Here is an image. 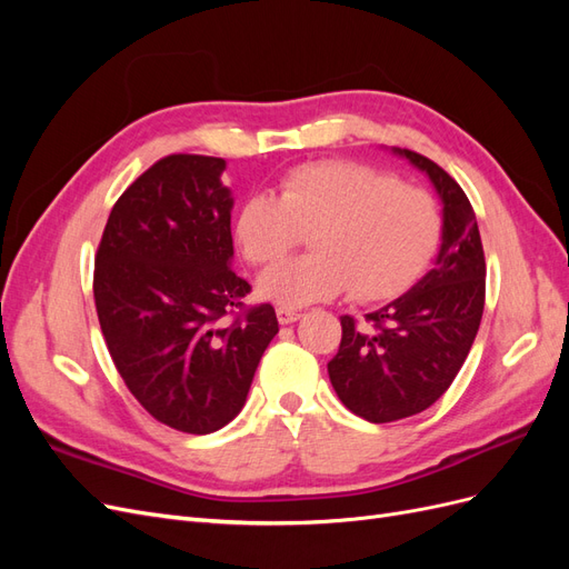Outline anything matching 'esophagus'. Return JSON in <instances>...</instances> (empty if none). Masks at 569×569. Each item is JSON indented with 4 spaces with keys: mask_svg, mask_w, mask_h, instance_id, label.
I'll return each mask as SVG.
<instances>
[{
    "mask_svg": "<svg viewBox=\"0 0 569 569\" xmlns=\"http://www.w3.org/2000/svg\"><path fill=\"white\" fill-rule=\"evenodd\" d=\"M278 320H280V325H291V322H297L299 318H301V313L299 311H295V308H278Z\"/></svg>",
    "mask_w": 569,
    "mask_h": 569,
    "instance_id": "esophagus-1",
    "label": "esophagus"
}]
</instances>
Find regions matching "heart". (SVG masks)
<instances>
[{
  "mask_svg": "<svg viewBox=\"0 0 569 569\" xmlns=\"http://www.w3.org/2000/svg\"><path fill=\"white\" fill-rule=\"evenodd\" d=\"M311 237V256L268 268L258 297L282 308L330 301L351 289L358 301L399 297L439 247L441 211L420 187L356 161L291 168L278 197L253 192L239 203L234 239L253 266H270Z\"/></svg>",
  "mask_w": 569,
  "mask_h": 569,
  "instance_id": "1",
  "label": "heart"
}]
</instances>
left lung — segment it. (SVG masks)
<instances>
[{
    "label": "left lung",
    "instance_id": "8db88e82",
    "mask_svg": "<svg viewBox=\"0 0 569 569\" xmlns=\"http://www.w3.org/2000/svg\"><path fill=\"white\" fill-rule=\"evenodd\" d=\"M432 182L441 201V247L435 268L406 295L368 313L341 318V343L327 363L330 382L351 412L393 422L432 406L468 358L485 311V249L460 184L416 151L391 147Z\"/></svg>",
    "mask_w": 569,
    "mask_h": 569
}]
</instances>
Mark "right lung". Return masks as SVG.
<instances>
[{
  "label": "right lung",
  "instance_id": "1",
  "mask_svg": "<svg viewBox=\"0 0 569 569\" xmlns=\"http://www.w3.org/2000/svg\"><path fill=\"white\" fill-rule=\"evenodd\" d=\"M226 159L173 153L111 209L94 258V303L109 353L149 416L211 435L239 416L278 318L244 306L232 270V192Z\"/></svg>",
  "mask_w": 569,
  "mask_h": 569
}]
</instances>
